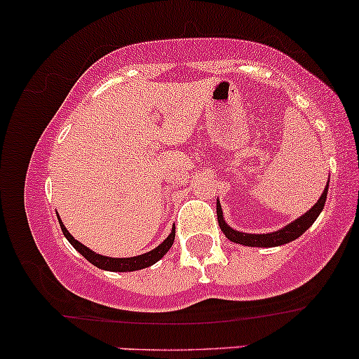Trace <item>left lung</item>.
Instances as JSON below:
<instances>
[{
  "label": "left lung",
  "mask_w": 359,
  "mask_h": 359,
  "mask_svg": "<svg viewBox=\"0 0 359 359\" xmlns=\"http://www.w3.org/2000/svg\"><path fill=\"white\" fill-rule=\"evenodd\" d=\"M327 189H329V184L325 185L323 196L319 197V201L314 204V208L309 209L304 216H300L299 219H295L294 222H290V224H287L285 228L280 229V231L269 233V234H246V233L234 231V229L229 228V226L224 222V219H222V209L219 203H217V222H219L221 231L226 234V238L234 243H240V245L259 246V248H271V246L285 245V243L297 240L299 236H302V234L311 228L312 222L317 219V216H319L320 211L324 209L325 199H327Z\"/></svg>",
  "instance_id": "left-lung-1"
}]
</instances>
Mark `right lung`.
<instances>
[{"instance_id":"right-lung-1","label":"right lung","mask_w":359,"mask_h":359,"mask_svg":"<svg viewBox=\"0 0 359 359\" xmlns=\"http://www.w3.org/2000/svg\"><path fill=\"white\" fill-rule=\"evenodd\" d=\"M59 222H60V229L62 233H64V236L71 241V245L79 251L82 257L89 259V262L93 263L94 266H97V269L109 270V271H133V270L147 269V266L154 265V263L158 262V259L162 258L168 250H170V246L174 245V240H175V228H174L162 245H158L155 250L148 251V253L138 255V257H131V258H108V257H102V255L94 253V251L89 250L88 246H84L82 243L74 240V236L67 231V229H65V226L62 224L60 219Z\"/></svg>"}]
</instances>
